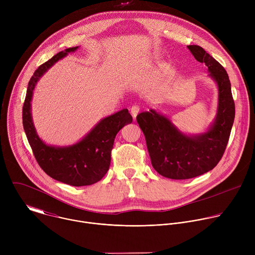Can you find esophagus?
Instances as JSON below:
<instances>
[{
	"instance_id": "obj_1",
	"label": "esophagus",
	"mask_w": 255,
	"mask_h": 255,
	"mask_svg": "<svg viewBox=\"0 0 255 255\" xmlns=\"http://www.w3.org/2000/svg\"><path fill=\"white\" fill-rule=\"evenodd\" d=\"M140 110H141V107H140L139 105H134V106H132L131 109H130V113H131V115L135 118V117L138 115V113L140 112Z\"/></svg>"
}]
</instances>
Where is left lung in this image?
<instances>
[{"label": "left lung", "mask_w": 255, "mask_h": 255, "mask_svg": "<svg viewBox=\"0 0 255 255\" xmlns=\"http://www.w3.org/2000/svg\"><path fill=\"white\" fill-rule=\"evenodd\" d=\"M194 57L208 66L219 88V107L211 129L199 136L180 133L155 111L142 112L136 120L141 128L153 168L171 179H188L213 169L225 152L235 117L231 84L225 68L199 45H189Z\"/></svg>", "instance_id": "1"}]
</instances>
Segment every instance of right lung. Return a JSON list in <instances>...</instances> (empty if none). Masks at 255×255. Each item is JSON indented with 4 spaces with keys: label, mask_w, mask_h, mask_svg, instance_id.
<instances>
[{
    "label": "right lung",
    "mask_w": 255,
    "mask_h": 255,
    "mask_svg": "<svg viewBox=\"0 0 255 255\" xmlns=\"http://www.w3.org/2000/svg\"><path fill=\"white\" fill-rule=\"evenodd\" d=\"M78 48L70 47L58 52L41 64L31 77L23 105L22 119L28 142L36 161L52 178L69 186H90L101 180L111 162V151L117 133L132 122L127 109L103 119L82 141L68 147H53L44 144L35 132L30 102L36 82L52 64Z\"/></svg>",
    "instance_id": "obj_1"
}]
</instances>
